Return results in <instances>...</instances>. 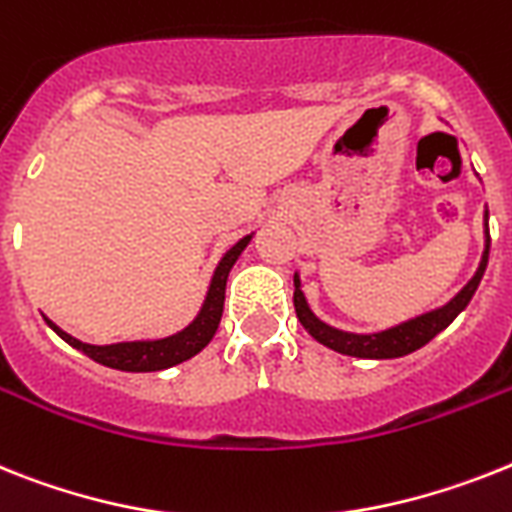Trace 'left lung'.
I'll use <instances>...</instances> for the list:
<instances>
[{
  "instance_id": "8db88e82",
  "label": "left lung",
  "mask_w": 512,
  "mask_h": 512,
  "mask_svg": "<svg viewBox=\"0 0 512 512\" xmlns=\"http://www.w3.org/2000/svg\"><path fill=\"white\" fill-rule=\"evenodd\" d=\"M489 221V213L484 216ZM489 260V223H487V244H484V255L482 263H479V270H476V276L463 286L458 294L450 299L445 307L435 309V312H427V315L416 317V320L403 322L398 328L382 330V333H372V336H356V333H343V330L330 328L322 320H317L312 312H309L307 302H304V294L299 289V278L294 276V307H296V317L304 325L309 336L320 341L322 346H328V349L338 351V354L346 356H359V359H398V356H406L411 351L422 349L424 343H429L432 338L445 330L455 317L461 315L466 304L471 302V296H474L476 286L482 281L484 268H487Z\"/></svg>"
}]
</instances>
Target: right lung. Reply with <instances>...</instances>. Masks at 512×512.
I'll list each match as a JSON object with an SVG mask.
<instances>
[{
  "label": "right lung",
  "instance_id": "1",
  "mask_svg": "<svg viewBox=\"0 0 512 512\" xmlns=\"http://www.w3.org/2000/svg\"><path fill=\"white\" fill-rule=\"evenodd\" d=\"M249 236H244L242 242L234 244V247L223 255L221 265L216 268V276L210 283L208 299H205V307L200 312L190 328L176 333L171 338H163V341H135V343H114V346H90V343L77 341L70 333L59 330L51 320H46L54 328L62 341H67L72 349L83 351L85 356H90L93 362L103 364V367L122 369V372H158V369L174 367V364L184 362L195 356L197 351H203L210 343V338L216 336L218 322L223 315V299H226V278H229L231 265L236 263V257L242 255V249L247 247Z\"/></svg>",
  "mask_w": 512,
  "mask_h": 512
}]
</instances>
